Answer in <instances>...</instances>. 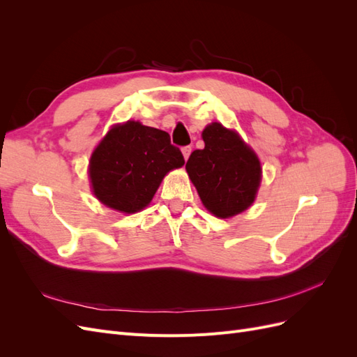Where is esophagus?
I'll list each match as a JSON object with an SVG mask.
<instances>
[{
	"mask_svg": "<svg viewBox=\"0 0 357 357\" xmlns=\"http://www.w3.org/2000/svg\"><path fill=\"white\" fill-rule=\"evenodd\" d=\"M190 152H192V149L188 146V147H183L181 149V153H183V158H185V160H188L189 159V156H190Z\"/></svg>",
	"mask_w": 357,
	"mask_h": 357,
	"instance_id": "obj_1",
	"label": "esophagus"
}]
</instances>
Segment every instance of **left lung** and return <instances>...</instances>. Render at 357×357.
<instances>
[{
    "instance_id": "1",
    "label": "left lung",
    "mask_w": 357,
    "mask_h": 357,
    "mask_svg": "<svg viewBox=\"0 0 357 357\" xmlns=\"http://www.w3.org/2000/svg\"><path fill=\"white\" fill-rule=\"evenodd\" d=\"M204 149L195 150L186 171L201 202L219 219H231L250 208L262 183V165L243 137L211 122L201 134Z\"/></svg>"
}]
</instances>
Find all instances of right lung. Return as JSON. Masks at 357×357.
I'll list each match as a JSON object with an SVG mask.
<instances>
[{
	"label": "right lung",
	"instance_id": "obj_1",
	"mask_svg": "<svg viewBox=\"0 0 357 357\" xmlns=\"http://www.w3.org/2000/svg\"><path fill=\"white\" fill-rule=\"evenodd\" d=\"M185 159L169 135L139 121L113 125L95 146L88 176L93 197L105 207L134 214L149 207L162 180Z\"/></svg>",
	"mask_w": 357,
	"mask_h": 357
}]
</instances>
